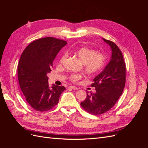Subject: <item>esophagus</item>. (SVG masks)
Segmentation results:
<instances>
[{"label": "esophagus", "mask_w": 148, "mask_h": 148, "mask_svg": "<svg viewBox=\"0 0 148 148\" xmlns=\"http://www.w3.org/2000/svg\"><path fill=\"white\" fill-rule=\"evenodd\" d=\"M69 88L72 89H74V90H76V89H78V88H77L76 86H69Z\"/></svg>", "instance_id": "obj_1"}]
</instances>
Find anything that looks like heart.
Segmentation results:
<instances>
[{
  "label": "heart",
  "mask_w": 148,
  "mask_h": 148,
  "mask_svg": "<svg viewBox=\"0 0 148 148\" xmlns=\"http://www.w3.org/2000/svg\"><path fill=\"white\" fill-rule=\"evenodd\" d=\"M74 53L77 56L79 59L83 64L84 69L88 74H96L99 73L104 68L106 64V57L104 53L95 52L93 49L86 47H79L74 51ZM66 55H62L60 59V64L64 61ZM80 74H72L70 75V79L73 82H77L82 78Z\"/></svg>",
  "instance_id": "b5f03b06"
}]
</instances>
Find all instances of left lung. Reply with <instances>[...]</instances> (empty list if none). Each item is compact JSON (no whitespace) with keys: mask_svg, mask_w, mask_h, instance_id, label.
I'll use <instances>...</instances> for the list:
<instances>
[{"mask_svg":"<svg viewBox=\"0 0 148 148\" xmlns=\"http://www.w3.org/2000/svg\"><path fill=\"white\" fill-rule=\"evenodd\" d=\"M110 46L112 54L109 62L101 73L93 79L92 87L96 92L89 95L81 102L88 112L95 115L106 112L112 107L122 95L126 80V66L122 53L116 44L102 38Z\"/></svg>","mask_w":148,"mask_h":148,"instance_id":"obj_1","label":"left lung"}]
</instances>
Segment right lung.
Wrapping results in <instances>:
<instances>
[{
	"instance_id": "obj_1",
	"label": "right lung",
	"mask_w": 148,
	"mask_h": 148,
	"mask_svg": "<svg viewBox=\"0 0 148 148\" xmlns=\"http://www.w3.org/2000/svg\"><path fill=\"white\" fill-rule=\"evenodd\" d=\"M67 42L47 37L30 43L21 53L18 65V78L26 100L34 110H51L59 102L65 88L48 83L47 73L53 67L52 62L60 49Z\"/></svg>"
}]
</instances>
